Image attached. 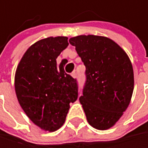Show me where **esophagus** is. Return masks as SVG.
Masks as SVG:
<instances>
[{
	"instance_id": "obj_1",
	"label": "esophagus",
	"mask_w": 148,
	"mask_h": 148,
	"mask_svg": "<svg viewBox=\"0 0 148 148\" xmlns=\"http://www.w3.org/2000/svg\"><path fill=\"white\" fill-rule=\"evenodd\" d=\"M71 77H74V78H76V77H77V72H76V71H73V72L71 73Z\"/></svg>"
}]
</instances>
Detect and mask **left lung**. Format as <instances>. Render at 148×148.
I'll return each mask as SVG.
<instances>
[{"instance_id": "1", "label": "left lung", "mask_w": 148, "mask_h": 148, "mask_svg": "<svg viewBox=\"0 0 148 148\" xmlns=\"http://www.w3.org/2000/svg\"><path fill=\"white\" fill-rule=\"evenodd\" d=\"M85 66L86 81L79 101L89 124L99 130L115 125L131 101L134 70L126 53L112 39L77 36L70 39Z\"/></svg>"}]
</instances>
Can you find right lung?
Wrapping results in <instances>:
<instances>
[{
  "mask_svg": "<svg viewBox=\"0 0 148 148\" xmlns=\"http://www.w3.org/2000/svg\"><path fill=\"white\" fill-rule=\"evenodd\" d=\"M68 45L66 36L42 39L27 49L15 71L14 89L21 107L35 125L49 132L64 125L70 103L77 99V79L64 71L66 59L57 65Z\"/></svg>",
  "mask_w": 148,
  "mask_h": 148,
  "instance_id": "obj_1",
  "label": "right lung"
}]
</instances>
